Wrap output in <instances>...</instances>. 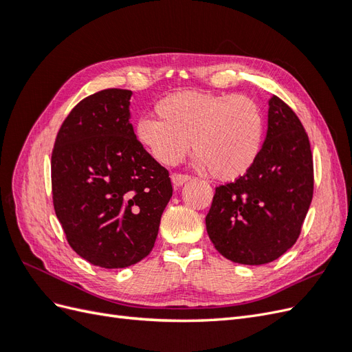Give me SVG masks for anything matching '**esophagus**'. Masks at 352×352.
<instances>
[{
  "instance_id": "esophagus-1",
  "label": "esophagus",
  "mask_w": 352,
  "mask_h": 352,
  "mask_svg": "<svg viewBox=\"0 0 352 352\" xmlns=\"http://www.w3.org/2000/svg\"><path fill=\"white\" fill-rule=\"evenodd\" d=\"M189 180V176L188 175H180V173H173L172 175V182L175 186H182L184 184H186Z\"/></svg>"
}]
</instances>
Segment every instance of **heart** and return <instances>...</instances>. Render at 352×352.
Masks as SVG:
<instances>
[{
    "label": "heart",
    "instance_id": "obj_1",
    "mask_svg": "<svg viewBox=\"0 0 352 352\" xmlns=\"http://www.w3.org/2000/svg\"><path fill=\"white\" fill-rule=\"evenodd\" d=\"M158 119L135 123V140L158 163L175 166L190 150L211 177L233 182L257 163L264 142V116L247 95L179 91L155 105Z\"/></svg>",
    "mask_w": 352,
    "mask_h": 352
}]
</instances>
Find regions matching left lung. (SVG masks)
Instances as JSON below:
<instances>
[{
    "mask_svg": "<svg viewBox=\"0 0 352 352\" xmlns=\"http://www.w3.org/2000/svg\"><path fill=\"white\" fill-rule=\"evenodd\" d=\"M313 188V155L304 126L273 95L261 154L247 175L216 188L206 217L208 236L233 263L274 261L300 236Z\"/></svg>",
    "mask_w": 352,
    "mask_h": 352,
    "instance_id": "8db88e82",
    "label": "left lung"
}]
</instances>
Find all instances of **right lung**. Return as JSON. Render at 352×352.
<instances>
[{
  "mask_svg": "<svg viewBox=\"0 0 352 352\" xmlns=\"http://www.w3.org/2000/svg\"><path fill=\"white\" fill-rule=\"evenodd\" d=\"M127 89L82 100L63 122L51 157L52 202L73 251L104 269L151 252L172 198L168 172L135 140Z\"/></svg>",
  "mask_w": 352,
  "mask_h": 352,
  "instance_id": "1",
  "label": "right lung"
}]
</instances>
